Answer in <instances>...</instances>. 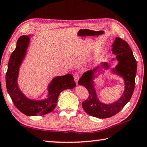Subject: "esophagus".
Returning <instances> with one entry per match:
<instances>
[{"label":"esophagus","instance_id":"obj_1","mask_svg":"<svg viewBox=\"0 0 147 147\" xmlns=\"http://www.w3.org/2000/svg\"><path fill=\"white\" fill-rule=\"evenodd\" d=\"M79 78H80V76H79L78 74H74V81L76 82V83L77 84H78Z\"/></svg>","mask_w":147,"mask_h":147}]
</instances>
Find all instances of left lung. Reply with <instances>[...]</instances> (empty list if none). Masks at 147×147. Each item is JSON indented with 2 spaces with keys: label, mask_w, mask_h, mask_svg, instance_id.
Segmentation results:
<instances>
[{
  "label": "left lung",
  "mask_w": 147,
  "mask_h": 147,
  "mask_svg": "<svg viewBox=\"0 0 147 147\" xmlns=\"http://www.w3.org/2000/svg\"><path fill=\"white\" fill-rule=\"evenodd\" d=\"M111 51L116 55L118 61L115 68L111 69V72L121 77L124 83V91L117 100L111 104L102 102L95 90L94 80L102 74L104 70L109 69L108 62H102L93 70L84 73L78 81L79 85L85 87L89 92V97L82 102V108L89 115L100 119L111 117L119 113L130 100L135 88L137 61L127 42L115 38Z\"/></svg>",
  "instance_id": "obj_1"
}]
</instances>
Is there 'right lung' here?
Masks as SVG:
<instances>
[{"instance_id": "right-lung-1", "label": "right lung", "mask_w": 147, "mask_h": 147, "mask_svg": "<svg viewBox=\"0 0 147 147\" xmlns=\"http://www.w3.org/2000/svg\"><path fill=\"white\" fill-rule=\"evenodd\" d=\"M31 36V35L21 36L17 42L16 48L8 62L6 74V88L15 106L21 112L28 116L43 115L54 110L61 92L75 88L76 83L71 74L56 76L47 87L48 94L45 98L35 100L27 97L20 89L17 80L20 67L26 55Z\"/></svg>"}]
</instances>
